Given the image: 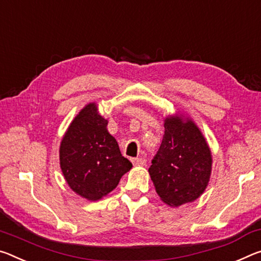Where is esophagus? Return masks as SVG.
<instances>
[{"instance_id": "obj_1", "label": "esophagus", "mask_w": 261, "mask_h": 261, "mask_svg": "<svg viewBox=\"0 0 261 261\" xmlns=\"http://www.w3.org/2000/svg\"><path fill=\"white\" fill-rule=\"evenodd\" d=\"M132 164L135 166H144L146 164V159L145 158H134L132 159Z\"/></svg>"}]
</instances>
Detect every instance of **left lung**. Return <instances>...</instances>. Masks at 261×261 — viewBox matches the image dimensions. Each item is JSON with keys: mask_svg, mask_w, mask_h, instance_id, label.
Instances as JSON below:
<instances>
[{"mask_svg": "<svg viewBox=\"0 0 261 261\" xmlns=\"http://www.w3.org/2000/svg\"><path fill=\"white\" fill-rule=\"evenodd\" d=\"M165 134L148 168L160 200L172 208L195 201L212 175L213 155L203 134L192 118L165 117Z\"/></svg>", "mask_w": 261, "mask_h": 261, "instance_id": "left-lung-1", "label": "left lung"}]
</instances>
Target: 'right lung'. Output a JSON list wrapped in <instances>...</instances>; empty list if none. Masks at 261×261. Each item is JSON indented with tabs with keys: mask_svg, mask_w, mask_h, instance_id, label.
Listing matches in <instances>:
<instances>
[{
	"mask_svg": "<svg viewBox=\"0 0 261 261\" xmlns=\"http://www.w3.org/2000/svg\"><path fill=\"white\" fill-rule=\"evenodd\" d=\"M107 125L108 119L98 114L96 103H88L74 117L60 143V168L66 182L88 201L108 195L132 168Z\"/></svg>",
	"mask_w": 261,
	"mask_h": 261,
	"instance_id": "obj_1",
	"label": "right lung"
}]
</instances>
